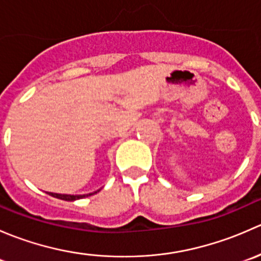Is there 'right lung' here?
I'll return each mask as SVG.
<instances>
[{
  "label": "right lung",
  "instance_id": "obj_1",
  "mask_svg": "<svg viewBox=\"0 0 261 261\" xmlns=\"http://www.w3.org/2000/svg\"><path fill=\"white\" fill-rule=\"evenodd\" d=\"M97 192H93V193H89V194H82V196H72V194H58V193H51V192H49V194L51 197H55V198H59V199H63V201H75V199H81V198H84V197H88V196H92V194H96Z\"/></svg>",
  "mask_w": 261,
  "mask_h": 261
}]
</instances>
